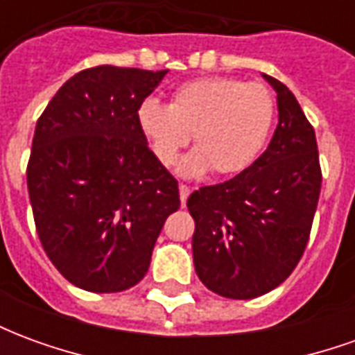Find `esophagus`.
Wrapping results in <instances>:
<instances>
[{
    "label": "esophagus",
    "instance_id": "1",
    "mask_svg": "<svg viewBox=\"0 0 355 355\" xmlns=\"http://www.w3.org/2000/svg\"><path fill=\"white\" fill-rule=\"evenodd\" d=\"M178 193H180V201H182V205H184L186 200H188V196H190V188L186 184H180L178 186Z\"/></svg>",
    "mask_w": 355,
    "mask_h": 355
}]
</instances>
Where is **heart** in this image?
Wrapping results in <instances>:
<instances>
[{
	"instance_id": "b5f03b06",
	"label": "heart",
	"mask_w": 355,
	"mask_h": 355,
	"mask_svg": "<svg viewBox=\"0 0 355 355\" xmlns=\"http://www.w3.org/2000/svg\"><path fill=\"white\" fill-rule=\"evenodd\" d=\"M274 117V94L266 85L220 76L186 81L169 104L148 98L137 110L140 132L165 167L177 162L192 132L196 148L180 165L186 177L247 169L266 146Z\"/></svg>"
}]
</instances>
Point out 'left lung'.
<instances>
[{
    "label": "left lung",
    "mask_w": 355,
    "mask_h": 355,
    "mask_svg": "<svg viewBox=\"0 0 355 355\" xmlns=\"http://www.w3.org/2000/svg\"><path fill=\"white\" fill-rule=\"evenodd\" d=\"M279 123L266 152L226 182L188 198L196 223L193 266L201 283L236 300L282 285L297 268L321 190L315 132L295 94L272 76Z\"/></svg>",
    "instance_id": "1"
}]
</instances>
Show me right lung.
Here are the masks:
<instances>
[{"instance_id":"obj_1","label":"right lung","mask_w":355,"mask_h":355,"mask_svg":"<svg viewBox=\"0 0 355 355\" xmlns=\"http://www.w3.org/2000/svg\"><path fill=\"white\" fill-rule=\"evenodd\" d=\"M165 73L81 70L37 119L26 169L35 230L55 268L80 289L137 285L165 218L180 207L178 182L137 123Z\"/></svg>"}]
</instances>
